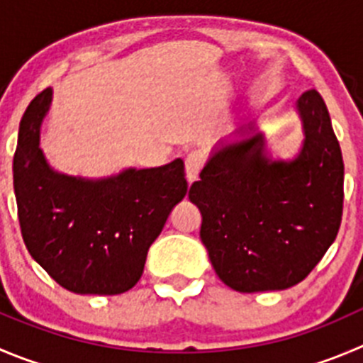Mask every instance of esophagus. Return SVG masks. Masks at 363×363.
<instances>
[{
  "mask_svg": "<svg viewBox=\"0 0 363 363\" xmlns=\"http://www.w3.org/2000/svg\"><path fill=\"white\" fill-rule=\"evenodd\" d=\"M203 164H205V157H203V153H199V151L187 155V158H185V176H187L189 184H192V182L198 179L199 172H201L203 169Z\"/></svg>",
  "mask_w": 363,
  "mask_h": 363,
  "instance_id": "obj_1",
  "label": "esophagus"
}]
</instances>
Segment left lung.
<instances>
[{
	"mask_svg": "<svg viewBox=\"0 0 363 363\" xmlns=\"http://www.w3.org/2000/svg\"><path fill=\"white\" fill-rule=\"evenodd\" d=\"M296 110L305 139L294 158H272L251 123L213 147L189 191L210 262L233 291L294 287L339 233L344 162L330 113L317 91L301 94Z\"/></svg>",
	"mask_w": 363,
	"mask_h": 363,
	"instance_id": "left-lung-1",
	"label": "left lung"
}]
</instances>
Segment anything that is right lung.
Listing matches in <instances>:
<instances>
[{"mask_svg": "<svg viewBox=\"0 0 363 363\" xmlns=\"http://www.w3.org/2000/svg\"><path fill=\"white\" fill-rule=\"evenodd\" d=\"M51 94L46 89L35 96L19 124L13 192L23 240L67 291L123 294L140 279L147 250L187 194L184 160L106 178L55 171L39 147Z\"/></svg>", "mask_w": 363, "mask_h": 363, "instance_id": "right-lung-1", "label": "right lung"}]
</instances>
